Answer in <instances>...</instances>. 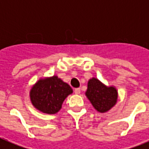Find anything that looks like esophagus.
Wrapping results in <instances>:
<instances>
[{
	"label": "esophagus",
	"instance_id": "1",
	"mask_svg": "<svg viewBox=\"0 0 149 149\" xmlns=\"http://www.w3.org/2000/svg\"><path fill=\"white\" fill-rule=\"evenodd\" d=\"M80 92H81V91H80L79 88H76V89H74V94H80Z\"/></svg>",
	"mask_w": 149,
	"mask_h": 149
}]
</instances>
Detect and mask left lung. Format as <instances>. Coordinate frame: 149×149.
Here are the masks:
<instances>
[{
	"label": "left lung",
	"instance_id": "left-lung-1",
	"mask_svg": "<svg viewBox=\"0 0 149 149\" xmlns=\"http://www.w3.org/2000/svg\"><path fill=\"white\" fill-rule=\"evenodd\" d=\"M86 95L94 109L100 113L109 111L115 106L118 99V91L116 88L106 86L95 78L89 80Z\"/></svg>",
	"mask_w": 149,
	"mask_h": 149
}]
</instances>
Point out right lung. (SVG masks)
<instances>
[{"instance_id": "right-lung-1", "label": "right lung", "mask_w": 149, "mask_h": 149, "mask_svg": "<svg viewBox=\"0 0 149 149\" xmlns=\"http://www.w3.org/2000/svg\"><path fill=\"white\" fill-rule=\"evenodd\" d=\"M72 89L57 76L40 79L30 91L32 105L44 113L54 114L61 109L65 98L72 94Z\"/></svg>"}]
</instances>
